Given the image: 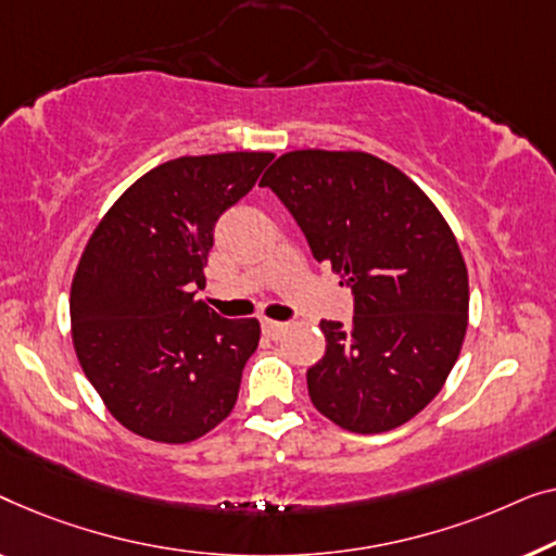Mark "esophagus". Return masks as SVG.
I'll list each match as a JSON object with an SVG mask.
<instances>
[{"instance_id":"34e87169","label":"esophagus","mask_w":556,"mask_h":556,"mask_svg":"<svg viewBox=\"0 0 556 556\" xmlns=\"http://www.w3.org/2000/svg\"><path fill=\"white\" fill-rule=\"evenodd\" d=\"M287 323H277V319H264V325H262V330H264V334H267V338H271V340H277V338H281V334L287 332Z\"/></svg>"}]
</instances>
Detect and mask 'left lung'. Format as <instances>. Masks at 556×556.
I'll return each mask as SVG.
<instances>
[{
	"label": "left lung",
	"mask_w": 556,
	"mask_h": 556,
	"mask_svg": "<svg viewBox=\"0 0 556 556\" xmlns=\"http://www.w3.org/2000/svg\"><path fill=\"white\" fill-rule=\"evenodd\" d=\"M260 186L355 294L353 323H319L312 405L353 433L408 424L441 393L466 338L468 271L451 226L403 170L363 151L285 153Z\"/></svg>",
	"instance_id": "8db88e82"
}]
</instances>
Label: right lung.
<instances>
[{"mask_svg": "<svg viewBox=\"0 0 556 556\" xmlns=\"http://www.w3.org/2000/svg\"><path fill=\"white\" fill-rule=\"evenodd\" d=\"M271 159L239 151L161 163L88 239L70 289L75 353L111 416L148 441L191 443L233 410L260 323L218 317L197 287L218 216Z\"/></svg>", "mask_w": 556, "mask_h": 556, "instance_id": "right-lung-1", "label": "right lung"}]
</instances>
